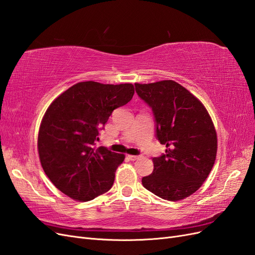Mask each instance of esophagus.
I'll return each instance as SVG.
<instances>
[{
  "label": "esophagus",
  "instance_id": "obj_1",
  "mask_svg": "<svg viewBox=\"0 0 255 255\" xmlns=\"http://www.w3.org/2000/svg\"><path fill=\"white\" fill-rule=\"evenodd\" d=\"M128 158L129 160H136V159L139 158V156H137V155H128Z\"/></svg>",
  "mask_w": 255,
  "mask_h": 255
}]
</instances>
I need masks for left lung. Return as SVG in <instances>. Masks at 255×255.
<instances>
[{"label": "left lung", "instance_id": "8db88e82", "mask_svg": "<svg viewBox=\"0 0 255 255\" xmlns=\"http://www.w3.org/2000/svg\"><path fill=\"white\" fill-rule=\"evenodd\" d=\"M138 97L155 120L156 138L166 153L153 157V172L142 177L145 189L179 201L196 192L214 166L217 134L204 105L174 81L135 84Z\"/></svg>", "mask_w": 255, "mask_h": 255}]
</instances>
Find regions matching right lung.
Segmentation results:
<instances>
[{
    "mask_svg": "<svg viewBox=\"0 0 255 255\" xmlns=\"http://www.w3.org/2000/svg\"><path fill=\"white\" fill-rule=\"evenodd\" d=\"M134 96L132 84L81 82L57 97L45 112L38 134L40 163L50 181L76 201L109 191L125 154L95 148L113 111Z\"/></svg>",
    "mask_w": 255,
    "mask_h": 255,
    "instance_id": "1",
    "label": "right lung"
}]
</instances>
